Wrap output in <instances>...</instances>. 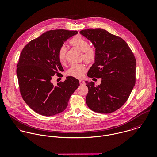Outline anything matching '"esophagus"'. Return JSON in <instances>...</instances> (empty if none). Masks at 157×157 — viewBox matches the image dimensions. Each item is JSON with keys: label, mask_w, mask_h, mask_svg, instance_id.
I'll use <instances>...</instances> for the list:
<instances>
[{"label": "esophagus", "mask_w": 157, "mask_h": 157, "mask_svg": "<svg viewBox=\"0 0 157 157\" xmlns=\"http://www.w3.org/2000/svg\"><path fill=\"white\" fill-rule=\"evenodd\" d=\"M79 84L82 85L85 84V82L84 81H83V80H79Z\"/></svg>", "instance_id": "34e87169"}]
</instances>
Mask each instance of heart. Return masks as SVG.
Instances as JSON below:
<instances>
[{
  "label": "heart",
  "instance_id": "heart-1",
  "mask_svg": "<svg viewBox=\"0 0 157 157\" xmlns=\"http://www.w3.org/2000/svg\"><path fill=\"white\" fill-rule=\"evenodd\" d=\"M71 45L79 49L83 52V59L88 63L94 60L96 58V51L94 48L90 47L88 41L80 35L74 36L70 40ZM67 48L65 45H61L59 49L58 57L61 63H63L66 59ZM86 71V67L83 64H75L67 70V75L76 78H81L83 76Z\"/></svg>",
  "mask_w": 157,
  "mask_h": 157
}]
</instances>
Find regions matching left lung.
I'll return each mask as SVG.
<instances>
[{"label": "left lung", "mask_w": 157, "mask_h": 157, "mask_svg": "<svg viewBox=\"0 0 157 157\" xmlns=\"http://www.w3.org/2000/svg\"><path fill=\"white\" fill-rule=\"evenodd\" d=\"M96 49L94 63L89 69L90 78H101V84L85 81L88 88V107L100 113H109L120 108L130 96L136 82V61L124 40L102 29L80 32Z\"/></svg>", "instance_id": "8db88e82"}]
</instances>
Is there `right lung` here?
I'll list each match as a JSON object with an SVG mask.
<instances>
[{
    "instance_id": "add662e5",
    "label": "right lung",
    "mask_w": 157,
    "mask_h": 157,
    "mask_svg": "<svg viewBox=\"0 0 157 157\" xmlns=\"http://www.w3.org/2000/svg\"><path fill=\"white\" fill-rule=\"evenodd\" d=\"M77 31L63 29L45 32L31 40L23 49L17 64V75L21 94L27 105L36 113L52 116L64 111L71 95L79 86L72 76L54 86L51 79L64 69L58 52Z\"/></svg>"
}]
</instances>
